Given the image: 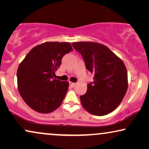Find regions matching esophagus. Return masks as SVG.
Here are the masks:
<instances>
[{
  "label": "esophagus",
  "mask_w": 149,
  "mask_h": 149,
  "mask_svg": "<svg viewBox=\"0 0 149 149\" xmlns=\"http://www.w3.org/2000/svg\"><path fill=\"white\" fill-rule=\"evenodd\" d=\"M76 83H74V82H69V85H70L71 87H74L75 86H76Z\"/></svg>",
  "instance_id": "34e87169"
}]
</instances>
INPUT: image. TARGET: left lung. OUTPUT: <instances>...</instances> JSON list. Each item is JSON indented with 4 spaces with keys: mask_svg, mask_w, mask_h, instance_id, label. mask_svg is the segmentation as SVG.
<instances>
[{
    "mask_svg": "<svg viewBox=\"0 0 149 149\" xmlns=\"http://www.w3.org/2000/svg\"><path fill=\"white\" fill-rule=\"evenodd\" d=\"M73 47L84 58L87 70L94 73V82L80 97L83 108L91 114L104 116L119 106L128 88L127 71L124 63L106 45L80 41Z\"/></svg>",
    "mask_w": 149,
    "mask_h": 149,
    "instance_id": "8db88e82",
    "label": "left lung"
}]
</instances>
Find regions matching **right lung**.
Listing matches in <instances>:
<instances>
[{
  "instance_id": "1",
  "label": "right lung",
  "mask_w": 149,
  "mask_h": 149,
  "mask_svg": "<svg viewBox=\"0 0 149 149\" xmlns=\"http://www.w3.org/2000/svg\"><path fill=\"white\" fill-rule=\"evenodd\" d=\"M73 50L69 42L48 41L33 47L17 71V88L30 108L46 114L62 104L69 82L53 78L63 56Z\"/></svg>"
}]
</instances>
